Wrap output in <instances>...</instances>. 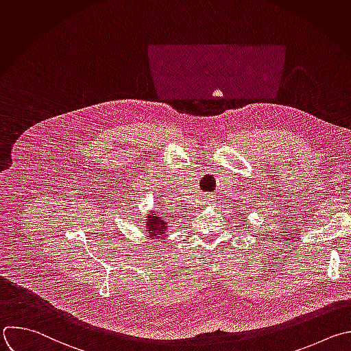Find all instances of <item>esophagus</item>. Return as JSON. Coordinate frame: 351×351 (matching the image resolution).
<instances>
[{"label": "esophagus", "mask_w": 351, "mask_h": 351, "mask_svg": "<svg viewBox=\"0 0 351 351\" xmlns=\"http://www.w3.org/2000/svg\"><path fill=\"white\" fill-rule=\"evenodd\" d=\"M205 201H206V204H212V202H215V197L210 195V194H206Z\"/></svg>", "instance_id": "34e87169"}]
</instances>
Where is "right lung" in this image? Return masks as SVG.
<instances>
[{
    "instance_id": "right-lung-1",
    "label": "right lung",
    "mask_w": 351,
    "mask_h": 351,
    "mask_svg": "<svg viewBox=\"0 0 351 351\" xmlns=\"http://www.w3.org/2000/svg\"><path fill=\"white\" fill-rule=\"evenodd\" d=\"M169 221L161 216L158 209H152L145 217V232L152 240H158L169 236Z\"/></svg>"
}]
</instances>
